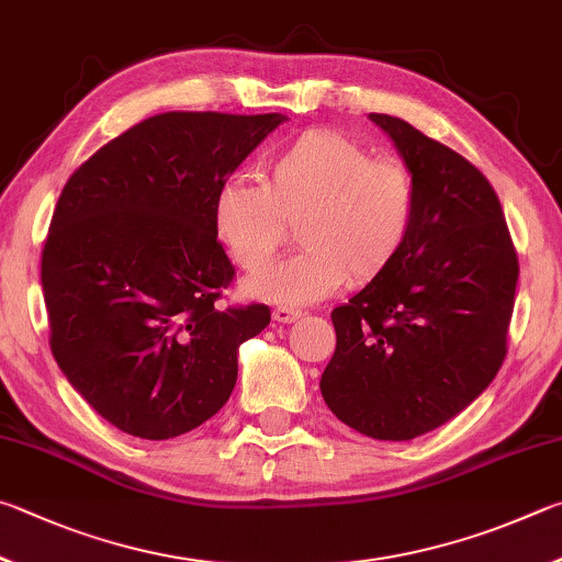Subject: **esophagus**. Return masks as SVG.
Wrapping results in <instances>:
<instances>
[{
  "instance_id": "1",
  "label": "esophagus",
  "mask_w": 562,
  "mask_h": 562,
  "mask_svg": "<svg viewBox=\"0 0 562 562\" xmlns=\"http://www.w3.org/2000/svg\"><path fill=\"white\" fill-rule=\"evenodd\" d=\"M271 316H273L276 323H293L296 318H301V311L289 308V306H276Z\"/></svg>"
}]
</instances>
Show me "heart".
Listing matches in <instances>:
<instances>
[{
	"mask_svg": "<svg viewBox=\"0 0 562 562\" xmlns=\"http://www.w3.org/2000/svg\"><path fill=\"white\" fill-rule=\"evenodd\" d=\"M266 180L216 187L212 226L239 269H269L289 224L301 249L246 283L251 299L313 303L362 286L400 259L417 222V177L395 155L333 127H313L269 155Z\"/></svg>",
	"mask_w": 562,
	"mask_h": 562,
	"instance_id": "heart-1",
	"label": "heart"
}]
</instances>
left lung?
I'll return each mask as SVG.
<instances>
[{"label":"left lung","mask_w":562,"mask_h":562,"mask_svg":"<svg viewBox=\"0 0 562 562\" xmlns=\"http://www.w3.org/2000/svg\"><path fill=\"white\" fill-rule=\"evenodd\" d=\"M370 117L417 177V222L400 259L333 308L321 392L360 435L407 441L457 417L504 366L518 256L479 167L402 117Z\"/></svg>","instance_id":"left-lung-1"}]
</instances>
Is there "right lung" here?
Wrapping results in <instances>:
<instances>
[{"mask_svg":"<svg viewBox=\"0 0 562 562\" xmlns=\"http://www.w3.org/2000/svg\"><path fill=\"white\" fill-rule=\"evenodd\" d=\"M279 113L170 111L113 137L68 177L42 251L48 346L125 435L172 439L214 417L263 303L216 306L234 266L212 226L216 187Z\"/></svg>","mask_w":562,"mask_h":562,"instance_id":"1","label":"right lung"}]
</instances>
